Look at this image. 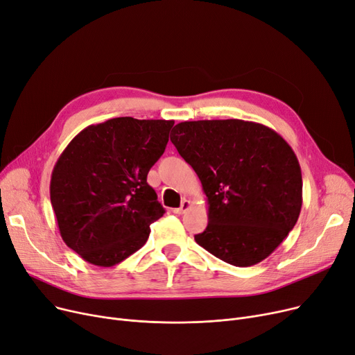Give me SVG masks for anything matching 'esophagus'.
I'll list each match as a JSON object with an SVG mask.
<instances>
[{
  "mask_svg": "<svg viewBox=\"0 0 355 355\" xmlns=\"http://www.w3.org/2000/svg\"><path fill=\"white\" fill-rule=\"evenodd\" d=\"M189 209H190V202H189V200H182L181 206L177 207V209H174V213H175V214H184Z\"/></svg>",
  "mask_w": 355,
  "mask_h": 355,
  "instance_id": "esophagus-1",
  "label": "esophagus"
}]
</instances>
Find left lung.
<instances>
[{
	"label": "left lung",
	"instance_id": "left-lung-1",
	"mask_svg": "<svg viewBox=\"0 0 355 355\" xmlns=\"http://www.w3.org/2000/svg\"><path fill=\"white\" fill-rule=\"evenodd\" d=\"M171 142L207 197L209 223L196 242L235 267L272 254L302 209V171L290 145L275 130L238 119L181 121Z\"/></svg>",
	"mask_w": 355,
	"mask_h": 355
}]
</instances>
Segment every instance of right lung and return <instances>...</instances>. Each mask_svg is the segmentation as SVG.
<instances>
[{
  "label": "right lung",
  "instance_id": "1",
  "mask_svg": "<svg viewBox=\"0 0 355 355\" xmlns=\"http://www.w3.org/2000/svg\"><path fill=\"white\" fill-rule=\"evenodd\" d=\"M173 126L116 117L85 128L60 153L51 203L60 236L87 263L113 267L146 243L165 213L146 177Z\"/></svg>",
  "mask_w": 355,
  "mask_h": 355
}]
</instances>
